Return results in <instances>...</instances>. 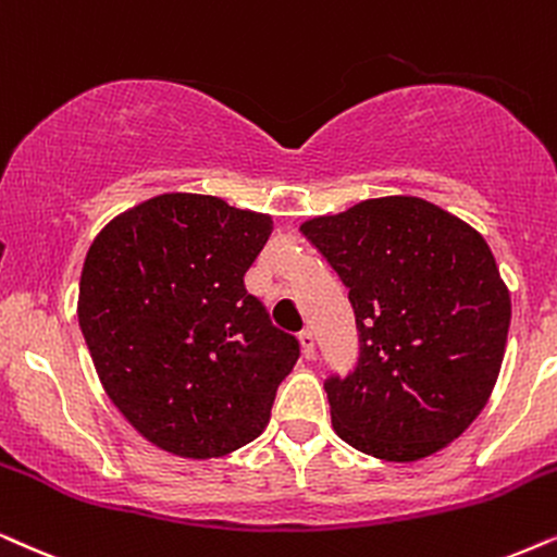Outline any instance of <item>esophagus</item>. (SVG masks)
<instances>
[{
	"label": "esophagus",
	"instance_id": "1",
	"mask_svg": "<svg viewBox=\"0 0 557 557\" xmlns=\"http://www.w3.org/2000/svg\"><path fill=\"white\" fill-rule=\"evenodd\" d=\"M298 341H300V351H302V356H306V359H313V356H315V336H313V333H310L308 329L300 331Z\"/></svg>",
	"mask_w": 557,
	"mask_h": 557
}]
</instances>
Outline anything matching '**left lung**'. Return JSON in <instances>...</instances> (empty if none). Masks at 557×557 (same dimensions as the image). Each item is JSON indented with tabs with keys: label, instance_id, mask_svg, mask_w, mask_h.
I'll use <instances>...</instances> for the list:
<instances>
[{
	"label": "left lung",
	"instance_id": "1",
	"mask_svg": "<svg viewBox=\"0 0 557 557\" xmlns=\"http://www.w3.org/2000/svg\"><path fill=\"white\" fill-rule=\"evenodd\" d=\"M300 232L348 287L359 331L354 372L323 384L338 438L397 463L446 448L484 410L507 346L509 290L484 236L412 196Z\"/></svg>",
	"mask_w": 557,
	"mask_h": 557
}]
</instances>
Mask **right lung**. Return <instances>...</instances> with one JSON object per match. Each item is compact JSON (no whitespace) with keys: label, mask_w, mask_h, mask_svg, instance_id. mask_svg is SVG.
<instances>
[{"label":"right lung","mask_w":557,"mask_h":557,"mask_svg":"<svg viewBox=\"0 0 557 557\" xmlns=\"http://www.w3.org/2000/svg\"><path fill=\"white\" fill-rule=\"evenodd\" d=\"M270 234L267 213L162 193L88 249L78 323L94 367L119 412L168 454L226 456L270 422L300 356L244 287Z\"/></svg>","instance_id":"obj_1"}]
</instances>
